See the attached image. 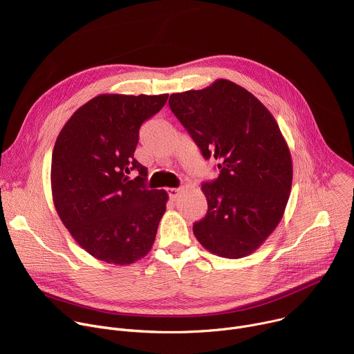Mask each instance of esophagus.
<instances>
[{
    "label": "esophagus",
    "mask_w": 354,
    "mask_h": 354,
    "mask_svg": "<svg viewBox=\"0 0 354 354\" xmlns=\"http://www.w3.org/2000/svg\"><path fill=\"white\" fill-rule=\"evenodd\" d=\"M179 192H180V189H176V187H171V189H168L169 198H171V200H176V198H178V196H179Z\"/></svg>",
    "instance_id": "1"
}]
</instances>
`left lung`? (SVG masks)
I'll return each instance as SVG.
<instances>
[{
	"mask_svg": "<svg viewBox=\"0 0 354 354\" xmlns=\"http://www.w3.org/2000/svg\"><path fill=\"white\" fill-rule=\"evenodd\" d=\"M169 108L201 156L218 161V178L201 185L207 213L193 224L194 236L223 258L252 254L280 223L291 190V156L277 122L228 80L172 93Z\"/></svg>",
	"mask_w": 354,
	"mask_h": 354,
	"instance_id": "left-lung-1",
	"label": "left lung"
}]
</instances>
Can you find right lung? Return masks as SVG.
I'll return each mask as SVG.
<instances>
[{"mask_svg":"<svg viewBox=\"0 0 354 354\" xmlns=\"http://www.w3.org/2000/svg\"><path fill=\"white\" fill-rule=\"evenodd\" d=\"M164 95L105 93L91 99L62 129L52 157L59 217L93 258L130 265L154 243L168 193L145 186L136 158L141 124L167 104ZM137 170L130 181L127 175Z\"/></svg>","mask_w":354,"mask_h":354,"instance_id":"add662e5","label":"right lung"}]
</instances>
